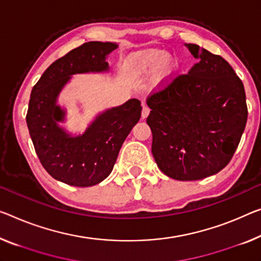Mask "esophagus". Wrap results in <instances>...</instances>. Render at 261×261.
<instances>
[{"label":"esophagus","mask_w":261,"mask_h":261,"mask_svg":"<svg viewBox=\"0 0 261 261\" xmlns=\"http://www.w3.org/2000/svg\"><path fill=\"white\" fill-rule=\"evenodd\" d=\"M149 112H150V110H149V107L148 106H146L143 103V108H142V114H141V117H142V119H146L148 115H149Z\"/></svg>","instance_id":"34e87169"}]
</instances>
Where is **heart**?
<instances>
[{
	"instance_id": "1",
	"label": "heart",
	"mask_w": 261,
	"mask_h": 261,
	"mask_svg": "<svg viewBox=\"0 0 261 261\" xmlns=\"http://www.w3.org/2000/svg\"><path fill=\"white\" fill-rule=\"evenodd\" d=\"M130 73L136 77L150 75L149 89L153 92L162 91L170 85L178 70L177 59L168 56L162 50H148L132 55L127 62Z\"/></svg>"
}]
</instances>
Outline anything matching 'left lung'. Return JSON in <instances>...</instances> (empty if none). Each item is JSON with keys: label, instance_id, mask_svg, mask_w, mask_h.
Listing matches in <instances>:
<instances>
[{"label": "left lung", "instance_id": "8db88e82", "mask_svg": "<svg viewBox=\"0 0 261 261\" xmlns=\"http://www.w3.org/2000/svg\"><path fill=\"white\" fill-rule=\"evenodd\" d=\"M186 46L198 63L148 98L147 123L161 171L196 181L230 162L245 129L247 106L242 80L225 59L196 44Z\"/></svg>", "mask_w": 261, "mask_h": 261}]
</instances>
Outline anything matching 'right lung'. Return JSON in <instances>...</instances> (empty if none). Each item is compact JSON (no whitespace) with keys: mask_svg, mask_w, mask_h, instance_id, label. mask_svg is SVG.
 Wrapping results in <instances>:
<instances>
[{"mask_svg":"<svg viewBox=\"0 0 261 261\" xmlns=\"http://www.w3.org/2000/svg\"><path fill=\"white\" fill-rule=\"evenodd\" d=\"M117 47L111 42L83 44L52 63L31 91L27 125L39 161L57 181L74 187L103 181L141 118V102L129 99L99 113L83 134L73 135L61 126L66 111L57 101L72 75L107 72L106 58Z\"/></svg>","mask_w":261,"mask_h":261,"instance_id":"1","label":"right lung"}]
</instances>
